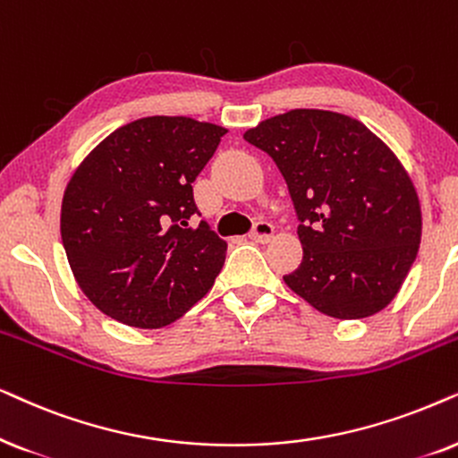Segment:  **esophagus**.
I'll list each match as a JSON object with an SVG mask.
<instances>
[{
    "label": "esophagus",
    "instance_id": "obj_1",
    "mask_svg": "<svg viewBox=\"0 0 458 458\" xmlns=\"http://www.w3.org/2000/svg\"><path fill=\"white\" fill-rule=\"evenodd\" d=\"M274 236V225L270 222H258L255 224L251 239L255 242H270V239Z\"/></svg>",
    "mask_w": 458,
    "mask_h": 458
}]
</instances>
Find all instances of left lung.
Returning a JSON list of instances; mask_svg holds the SVG:
<instances>
[{"label":"left lung","instance_id":"obj_1","mask_svg":"<svg viewBox=\"0 0 458 458\" xmlns=\"http://www.w3.org/2000/svg\"><path fill=\"white\" fill-rule=\"evenodd\" d=\"M295 205L303 259L284 283L318 312L358 320L398 295L420 242V205L389 146L358 119L295 108L245 131Z\"/></svg>","mask_w":458,"mask_h":458}]
</instances>
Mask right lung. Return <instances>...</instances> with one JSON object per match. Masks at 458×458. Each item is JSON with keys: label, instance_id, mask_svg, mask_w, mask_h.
Segmentation results:
<instances>
[{"label": "right lung", "instance_id": "obj_1", "mask_svg": "<svg viewBox=\"0 0 458 458\" xmlns=\"http://www.w3.org/2000/svg\"><path fill=\"white\" fill-rule=\"evenodd\" d=\"M225 127L191 117H144L106 136L66 184L60 234L79 289L102 314L163 328L209 293L225 241L199 213L192 182Z\"/></svg>", "mask_w": 458, "mask_h": 458}]
</instances>
